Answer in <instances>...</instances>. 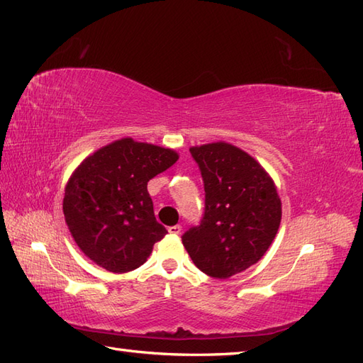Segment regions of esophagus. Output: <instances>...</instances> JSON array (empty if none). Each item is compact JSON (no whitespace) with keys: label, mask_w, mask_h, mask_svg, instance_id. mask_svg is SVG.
I'll return each instance as SVG.
<instances>
[{"label":"esophagus","mask_w":363,"mask_h":363,"mask_svg":"<svg viewBox=\"0 0 363 363\" xmlns=\"http://www.w3.org/2000/svg\"><path fill=\"white\" fill-rule=\"evenodd\" d=\"M181 230H182V227H181L179 224H176V225L168 227V232H170L172 235H179V233H181Z\"/></svg>","instance_id":"obj_1"}]
</instances>
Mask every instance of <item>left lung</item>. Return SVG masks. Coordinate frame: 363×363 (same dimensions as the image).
Returning a JSON list of instances; mask_svg holds the SVG:
<instances>
[{
    "label": "left lung",
    "mask_w": 363,
    "mask_h": 363,
    "mask_svg": "<svg viewBox=\"0 0 363 363\" xmlns=\"http://www.w3.org/2000/svg\"><path fill=\"white\" fill-rule=\"evenodd\" d=\"M204 182L199 225L182 235L193 263L213 278L246 271L266 254L281 221V201L264 168L225 142L191 147Z\"/></svg>",
    "instance_id": "left-lung-1"
}]
</instances>
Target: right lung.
<instances>
[{
	"label": "right lung",
	"mask_w": 363,
	"mask_h": 363,
	"mask_svg": "<svg viewBox=\"0 0 363 363\" xmlns=\"http://www.w3.org/2000/svg\"><path fill=\"white\" fill-rule=\"evenodd\" d=\"M178 157L170 148L126 138L77 167L65 189L63 213L83 254L114 274L145 263L167 235L156 221L147 184Z\"/></svg>",
	"instance_id": "1"
}]
</instances>
